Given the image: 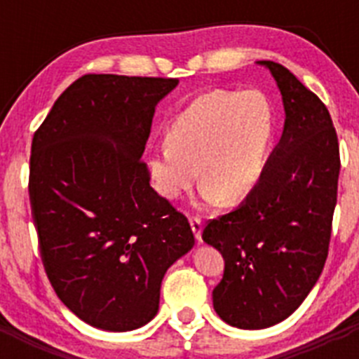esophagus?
Returning a JSON list of instances; mask_svg holds the SVG:
<instances>
[{
  "mask_svg": "<svg viewBox=\"0 0 359 359\" xmlns=\"http://www.w3.org/2000/svg\"><path fill=\"white\" fill-rule=\"evenodd\" d=\"M190 228H192V231H194L196 239H198V243H201V231H203V221L199 217H192L190 219Z\"/></svg>",
  "mask_w": 359,
  "mask_h": 359,
  "instance_id": "1",
  "label": "esophagus"
}]
</instances>
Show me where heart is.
Instances as JSON below:
<instances>
[{"label": "heart", "mask_w": 359, "mask_h": 359, "mask_svg": "<svg viewBox=\"0 0 359 359\" xmlns=\"http://www.w3.org/2000/svg\"><path fill=\"white\" fill-rule=\"evenodd\" d=\"M275 129L273 104L262 91L199 95L172 118L169 140L149 152L152 185L177 199L201 176V198L210 205L244 199L264 176Z\"/></svg>", "instance_id": "heart-1"}]
</instances>
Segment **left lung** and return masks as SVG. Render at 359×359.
<instances>
[{
	"instance_id": "left-lung-1",
	"label": "left lung",
	"mask_w": 359,
	"mask_h": 359,
	"mask_svg": "<svg viewBox=\"0 0 359 359\" xmlns=\"http://www.w3.org/2000/svg\"><path fill=\"white\" fill-rule=\"evenodd\" d=\"M257 65L269 69L280 90L284 131L255 190L203 230V241L224 259L214 309L239 329L286 320L313 290L327 259L340 174L325 104L278 62Z\"/></svg>"
}]
</instances>
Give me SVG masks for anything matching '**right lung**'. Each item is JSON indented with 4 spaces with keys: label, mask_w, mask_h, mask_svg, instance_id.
Instances as JSON below:
<instances>
[{
    "label": "right lung",
    "mask_w": 359,
    "mask_h": 359,
    "mask_svg": "<svg viewBox=\"0 0 359 359\" xmlns=\"http://www.w3.org/2000/svg\"><path fill=\"white\" fill-rule=\"evenodd\" d=\"M177 79L84 75L32 140L30 192L44 271L82 322L113 332L151 322L167 269L194 246L183 214L142 161L158 102Z\"/></svg>",
    "instance_id": "right-lung-1"
}]
</instances>
